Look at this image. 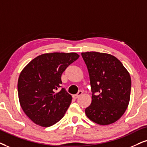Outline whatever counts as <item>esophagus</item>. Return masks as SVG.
Here are the masks:
<instances>
[{
    "instance_id": "1",
    "label": "esophagus",
    "mask_w": 147,
    "mask_h": 147,
    "mask_svg": "<svg viewBox=\"0 0 147 147\" xmlns=\"http://www.w3.org/2000/svg\"><path fill=\"white\" fill-rule=\"evenodd\" d=\"M82 94H83V91L79 90V92H78L77 94H75V95L72 96V97H73V98H75V99H77V98L78 97H79L80 96L82 95Z\"/></svg>"
}]
</instances>
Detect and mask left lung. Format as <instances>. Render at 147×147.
Listing matches in <instances>:
<instances>
[{
	"mask_svg": "<svg viewBox=\"0 0 147 147\" xmlns=\"http://www.w3.org/2000/svg\"><path fill=\"white\" fill-rule=\"evenodd\" d=\"M90 75L92 103L85 109L87 117L100 125L117 121L129 105L131 77L122 63L108 53H81Z\"/></svg>",
	"mask_w": 147,
	"mask_h": 147,
	"instance_id": "left-lung-1",
	"label": "left lung"
}]
</instances>
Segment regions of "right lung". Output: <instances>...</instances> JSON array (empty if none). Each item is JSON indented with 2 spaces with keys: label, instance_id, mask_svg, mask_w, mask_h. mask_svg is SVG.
<instances>
[{
  "label": "right lung",
  "instance_id": "1",
  "mask_svg": "<svg viewBox=\"0 0 147 147\" xmlns=\"http://www.w3.org/2000/svg\"><path fill=\"white\" fill-rule=\"evenodd\" d=\"M76 53H51L38 55L20 73L18 96L22 110L37 125L49 127L66 113L72 96L61 87L62 73L79 58Z\"/></svg>",
  "mask_w": 147,
  "mask_h": 147
}]
</instances>
